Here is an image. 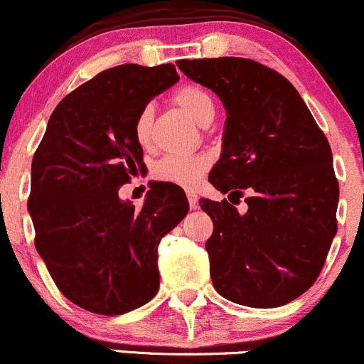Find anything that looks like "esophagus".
I'll return each mask as SVG.
<instances>
[{"instance_id": "esophagus-1", "label": "esophagus", "mask_w": 364, "mask_h": 364, "mask_svg": "<svg viewBox=\"0 0 364 364\" xmlns=\"http://www.w3.org/2000/svg\"><path fill=\"white\" fill-rule=\"evenodd\" d=\"M187 200H189V207L196 208L198 207V194L194 191H187Z\"/></svg>"}]
</instances>
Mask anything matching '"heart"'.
Wrapping results in <instances>:
<instances>
[{
  "label": "heart",
  "instance_id": "heart-1",
  "mask_svg": "<svg viewBox=\"0 0 364 364\" xmlns=\"http://www.w3.org/2000/svg\"><path fill=\"white\" fill-rule=\"evenodd\" d=\"M173 100L182 107L187 117L200 125H207L214 118L215 104L210 93L198 85H186L175 92ZM154 109L145 106L139 111L134 124L136 139L141 146L150 145V127H152ZM210 161L205 156H166L154 166V177L157 181L170 182L181 187H193L207 173Z\"/></svg>",
  "mask_w": 364,
  "mask_h": 364
}]
</instances>
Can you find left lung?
<instances>
[{"instance_id": "left-lung-1", "label": "left lung", "mask_w": 364, "mask_h": 364, "mask_svg": "<svg viewBox=\"0 0 364 364\" xmlns=\"http://www.w3.org/2000/svg\"><path fill=\"white\" fill-rule=\"evenodd\" d=\"M178 68L226 107L221 159L208 181L247 212L201 198L214 232L205 242L214 289L251 308H276L316 282L338 230L333 154L303 97L255 60H181ZM240 201V200H239Z\"/></svg>"}]
</instances>
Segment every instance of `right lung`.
I'll return each mask as SVG.
<instances>
[{"instance_id": "1", "label": "right lung", "mask_w": 364, "mask_h": 364, "mask_svg": "<svg viewBox=\"0 0 364 364\" xmlns=\"http://www.w3.org/2000/svg\"><path fill=\"white\" fill-rule=\"evenodd\" d=\"M177 81L173 63L99 72L56 106L35 152V247L60 292L82 309L122 315L159 290L157 246L186 218V194L156 182L134 208L118 189L146 170L134 134L139 111Z\"/></svg>"}]
</instances>
